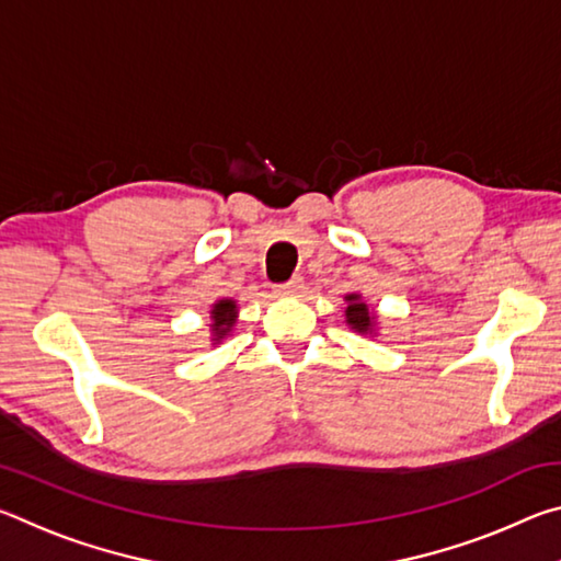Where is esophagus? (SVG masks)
<instances>
[{
    "mask_svg": "<svg viewBox=\"0 0 561 561\" xmlns=\"http://www.w3.org/2000/svg\"><path fill=\"white\" fill-rule=\"evenodd\" d=\"M301 291H304V279L301 277H294L291 282L277 287V294H282V297H301Z\"/></svg>",
    "mask_w": 561,
    "mask_h": 561,
    "instance_id": "obj_1",
    "label": "esophagus"
}]
</instances>
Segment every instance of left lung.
I'll return each instance as SVG.
<instances>
[{
	"instance_id": "obj_1",
	"label": "left lung",
	"mask_w": 561,
	"mask_h": 561,
	"mask_svg": "<svg viewBox=\"0 0 561 561\" xmlns=\"http://www.w3.org/2000/svg\"><path fill=\"white\" fill-rule=\"evenodd\" d=\"M346 307H344V317H346V327L351 331H356L358 336H376L378 334V314L376 309L368 307L358 291H351L344 297Z\"/></svg>"
}]
</instances>
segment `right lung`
Listing matches in <instances>:
<instances>
[{
  "mask_svg": "<svg viewBox=\"0 0 561 561\" xmlns=\"http://www.w3.org/2000/svg\"><path fill=\"white\" fill-rule=\"evenodd\" d=\"M237 317H240V307L232 297H222L215 299V304L210 307V341L213 346L222 344V341L232 334V329L237 324Z\"/></svg>",
  "mask_w": 561,
  "mask_h": 561,
  "instance_id": "obj_1",
  "label": "right lung"
}]
</instances>
